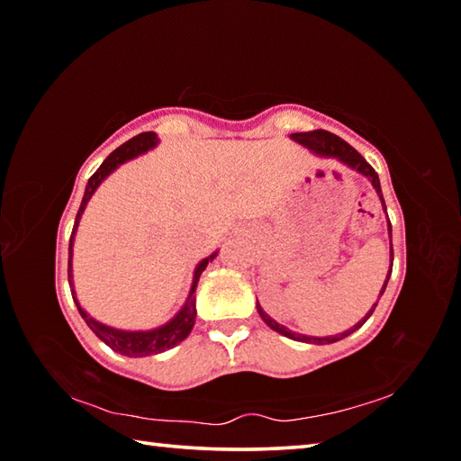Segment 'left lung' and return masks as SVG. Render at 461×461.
<instances>
[{
	"label": "left lung",
	"mask_w": 461,
	"mask_h": 461,
	"mask_svg": "<svg viewBox=\"0 0 461 461\" xmlns=\"http://www.w3.org/2000/svg\"><path fill=\"white\" fill-rule=\"evenodd\" d=\"M291 138L294 140V142L307 146L311 152H315V154H319V156H331V158H338V160L343 162V165H346V167L354 168V170H357V173H360V175H364V176L368 178V181L372 183L374 189H376L378 197H380V201H382V205H384V199H382V189H380V181H378L376 170H374V168L368 165V162L364 160V156H362L360 152H357V150H354V148L349 146V144L346 142V140H341L339 136H335V134H331V131H325V130L299 131V134H291ZM384 212H386V207H384ZM388 236H390V258H394V254H393V225H390V221H388ZM390 275H393V262H390L388 276H386V280H384V286H382L380 296L384 294V291H386V285H388ZM376 305H378V303H374V307L368 311V313H366V317L362 319V321H357V323L352 327V330H348V331H343V333H338V335H327V338H313V335L294 333V331L288 330V327L276 323L275 319H272L268 313H264V309H262L260 305H258V313H260V317H262V321L267 323V325L270 327V330L278 331L280 335H285V338H288V339L305 341V343H317V346H325V343H335V341H339V339H343V338H348V335H352L356 330H360V327H362L366 321H368V317L374 313V309H376Z\"/></svg>",
	"instance_id": "8db88e82"
}]
</instances>
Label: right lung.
<instances>
[{"label": "right lung", "mask_w": 461, "mask_h": 461, "mask_svg": "<svg viewBox=\"0 0 461 461\" xmlns=\"http://www.w3.org/2000/svg\"><path fill=\"white\" fill-rule=\"evenodd\" d=\"M158 144V138H156L154 131H144V134H138L131 140H128L126 144H122L120 148H115V150L107 156L104 160V165H101L93 176L89 178L87 186H85V194H83V201H81V207L79 212H77L75 217V225H73V233H71V240H68V285L73 286V267H71V258H73V241H75V231H77V225L81 221V215L85 212V207H87V203L91 199V194L97 191V186L101 185L105 176H109L113 173L115 168L123 162L130 160V158H136L138 154H144L146 150H150ZM217 256L212 254L209 258L201 260L197 264V268H194V275H193V285H191V293H189V299L183 305V309L178 311V313L170 319L168 323L156 327V330H148V331H123V330H115V327H109L105 323H99L97 319H93L87 311H85L79 301H77L75 296V288H73V301L77 309H79L81 317L85 319V323L89 325V330L97 335L101 341H105L109 348L113 349V352H118L122 356H130V357H142V356H150V354H160V352H167V349L175 348L176 343H181L183 339L189 338V333L194 325V317H197V309H194V291H197V283H199V276L201 272L207 268V264L212 262Z\"/></svg>", "instance_id": "1"}]
</instances>
